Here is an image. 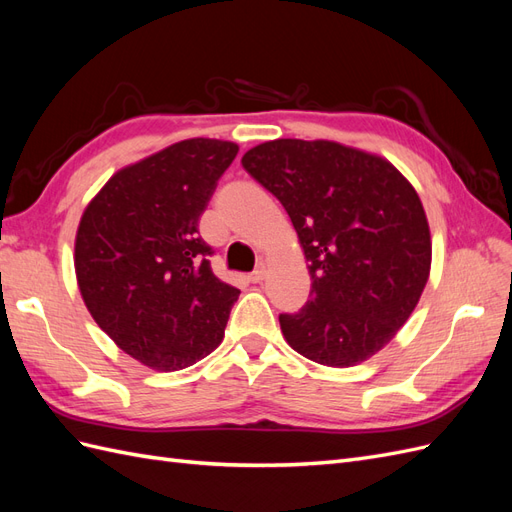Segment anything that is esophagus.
Instances as JSON below:
<instances>
[{
	"label": "esophagus",
	"mask_w": 512,
	"mask_h": 512,
	"mask_svg": "<svg viewBox=\"0 0 512 512\" xmlns=\"http://www.w3.org/2000/svg\"><path fill=\"white\" fill-rule=\"evenodd\" d=\"M265 275H267V269L265 267H258L256 271H252L250 275H247V280H250L252 284H260L262 280H265Z\"/></svg>",
	"instance_id": "esophagus-1"
}]
</instances>
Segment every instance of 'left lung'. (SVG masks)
<instances>
[{
  "instance_id": "1",
  "label": "left lung",
  "mask_w": 512,
  "mask_h": 512,
  "mask_svg": "<svg viewBox=\"0 0 512 512\" xmlns=\"http://www.w3.org/2000/svg\"><path fill=\"white\" fill-rule=\"evenodd\" d=\"M241 164L284 205L309 262L307 303L280 314L286 342L320 365L367 361L404 327L429 280L416 190L391 162L333 141L277 138Z\"/></svg>"
}]
</instances>
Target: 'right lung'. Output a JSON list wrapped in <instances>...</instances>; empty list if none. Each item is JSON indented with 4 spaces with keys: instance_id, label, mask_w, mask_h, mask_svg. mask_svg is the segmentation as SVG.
I'll return each mask as SVG.
<instances>
[{
    "instance_id": "add662e5",
    "label": "right lung",
    "mask_w": 512,
    "mask_h": 512,
    "mask_svg": "<svg viewBox=\"0 0 512 512\" xmlns=\"http://www.w3.org/2000/svg\"><path fill=\"white\" fill-rule=\"evenodd\" d=\"M237 151L188 138L121 168L76 230V282L89 314L151 369H185L222 344L239 290L213 275L198 220Z\"/></svg>"
}]
</instances>
